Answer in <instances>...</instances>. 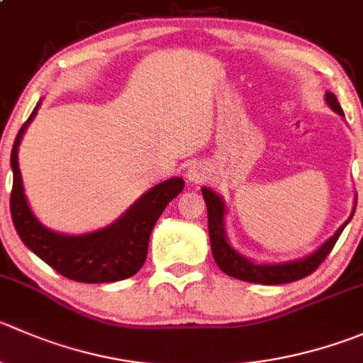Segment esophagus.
<instances>
[{
    "label": "esophagus",
    "instance_id": "1",
    "mask_svg": "<svg viewBox=\"0 0 363 363\" xmlns=\"http://www.w3.org/2000/svg\"><path fill=\"white\" fill-rule=\"evenodd\" d=\"M207 174H209V172H207V168L203 167V164L195 163L188 168V172H186V177H188V181L193 182V184H199V182L206 181Z\"/></svg>",
    "mask_w": 363,
    "mask_h": 363
}]
</instances>
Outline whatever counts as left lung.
<instances>
[{
	"mask_svg": "<svg viewBox=\"0 0 363 363\" xmlns=\"http://www.w3.org/2000/svg\"><path fill=\"white\" fill-rule=\"evenodd\" d=\"M326 103L332 108L335 113L344 117V111L340 108L339 101L332 92H326L325 96ZM203 200L207 206V223H209V239H211V250H213V257L216 260L218 267L228 277H234L238 280H245L250 284H262V286H279V284H289L296 282V280L305 279L311 273H314L319 267V264L328 257L332 248L335 246L337 239L342 234L344 227L350 223L353 218L351 213L350 220L344 225H340L339 230L325 242L319 246L314 253L303 257V259L291 260V262H280V264H257L253 260L246 259L241 253L235 252L230 246L227 239V232H225V202L216 191L209 188H202Z\"/></svg>",
	"mask_w": 363,
	"mask_h": 363,
	"instance_id": "8db88e82",
	"label": "left lung"
}]
</instances>
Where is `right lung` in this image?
Wrapping results in <instances>:
<instances>
[{"label": "right lung", "mask_w": 363, "mask_h": 363, "mask_svg": "<svg viewBox=\"0 0 363 363\" xmlns=\"http://www.w3.org/2000/svg\"><path fill=\"white\" fill-rule=\"evenodd\" d=\"M40 101L16 136L10 156L13 182L10 213L21 241L60 275L83 284L118 282L136 275L145 264L150 232L168 202L184 189L181 177L168 179L140 196L117 221L99 230L79 235L49 230L31 213L24 196L17 150L21 138L37 115Z\"/></svg>", "instance_id": "add662e5"}]
</instances>
